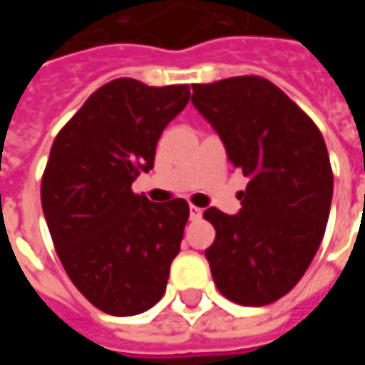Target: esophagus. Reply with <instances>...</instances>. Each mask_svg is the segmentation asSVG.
Returning <instances> with one entry per match:
<instances>
[{
    "mask_svg": "<svg viewBox=\"0 0 365 365\" xmlns=\"http://www.w3.org/2000/svg\"><path fill=\"white\" fill-rule=\"evenodd\" d=\"M201 213H203V211H201L199 207H195V205H191V207H190V217H191V221H197V219H201Z\"/></svg>",
    "mask_w": 365,
    "mask_h": 365,
    "instance_id": "34e87169",
    "label": "esophagus"
}]
</instances>
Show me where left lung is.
<instances>
[{
	"label": "left lung",
	"mask_w": 365,
	"mask_h": 365,
	"mask_svg": "<svg viewBox=\"0 0 365 365\" xmlns=\"http://www.w3.org/2000/svg\"><path fill=\"white\" fill-rule=\"evenodd\" d=\"M193 105L250 178L240 213L217 207L205 250L217 289L245 307L287 295L313 262L332 201V168L321 130L295 101L260 76L193 83Z\"/></svg>",
	"instance_id": "1"
}]
</instances>
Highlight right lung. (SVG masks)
<instances>
[{
	"instance_id": "right-lung-1",
	"label": "right lung",
	"mask_w": 365,
	"mask_h": 365,
	"mask_svg": "<svg viewBox=\"0 0 365 365\" xmlns=\"http://www.w3.org/2000/svg\"><path fill=\"white\" fill-rule=\"evenodd\" d=\"M190 86L117 78L91 93L54 138L41 203L68 277L113 317L148 311L166 291L190 219L185 199L152 203L133 191L154 166L162 130Z\"/></svg>"
}]
</instances>
